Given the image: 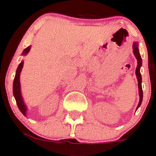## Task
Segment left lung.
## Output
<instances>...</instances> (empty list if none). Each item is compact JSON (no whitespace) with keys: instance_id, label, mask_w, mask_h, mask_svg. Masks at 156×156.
Returning a JSON list of instances; mask_svg holds the SVG:
<instances>
[{"instance_id":"left-lung-1","label":"left lung","mask_w":156,"mask_h":156,"mask_svg":"<svg viewBox=\"0 0 156 156\" xmlns=\"http://www.w3.org/2000/svg\"><path fill=\"white\" fill-rule=\"evenodd\" d=\"M133 52L134 54L135 57H136V60H137V66L136 68V78L138 81V88H139V95H140V101L138 103V106L136 107V110L137 108L140 106L141 103L143 101V90H142V77H141L140 74V67L142 66V58H141L140 54L139 49H138V43L137 42H133Z\"/></svg>"}]
</instances>
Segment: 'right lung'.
<instances>
[{"label": "right lung", "instance_id": "obj_1", "mask_svg": "<svg viewBox=\"0 0 156 156\" xmlns=\"http://www.w3.org/2000/svg\"><path fill=\"white\" fill-rule=\"evenodd\" d=\"M30 49H31V46H29L27 48L25 49L24 50L22 53L23 56H26L28 54V53L30 51ZM23 64L24 62L21 61V62L20 63V65L18 66V68L16 69V75L15 78L13 80V84H12V91H13V96L15 97V100L16 101V104L18 106V108H20V112L24 115L25 116H26L27 114V107H26V104L24 103V100H23V96L21 94V86H20V73L22 72V69H23Z\"/></svg>", "mask_w": 156, "mask_h": 156}]
</instances>
